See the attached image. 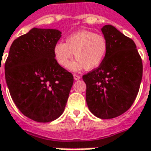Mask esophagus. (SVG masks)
Returning <instances> with one entry per match:
<instances>
[{
	"instance_id": "1",
	"label": "esophagus",
	"mask_w": 151,
	"mask_h": 151,
	"mask_svg": "<svg viewBox=\"0 0 151 151\" xmlns=\"http://www.w3.org/2000/svg\"><path fill=\"white\" fill-rule=\"evenodd\" d=\"M74 79L76 80V81H77V80H80L81 77H80V76L78 75H76V74H74Z\"/></svg>"
}]
</instances>
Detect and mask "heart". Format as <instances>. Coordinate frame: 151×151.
Returning a JSON list of instances; mask_svg holds the SVG:
<instances>
[{
    "mask_svg": "<svg viewBox=\"0 0 151 151\" xmlns=\"http://www.w3.org/2000/svg\"><path fill=\"white\" fill-rule=\"evenodd\" d=\"M107 50V42L103 35L89 30H81L70 35L66 43L59 42L55 44L54 54L57 63L65 68L75 53L77 60L70 65V70L77 71L85 68L91 70L101 65Z\"/></svg>",
    "mask_w": 151,
    "mask_h": 151,
    "instance_id": "b5f03b06",
    "label": "heart"
}]
</instances>
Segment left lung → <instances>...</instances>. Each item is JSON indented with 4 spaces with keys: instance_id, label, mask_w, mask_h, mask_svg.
I'll return each instance as SVG.
<instances>
[{
    "instance_id": "left-lung-1",
    "label": "left lung",
    "mask_w": 151,
    "mask_h": 151,
    "mask_svg": "<svg viewBox=\"0 0 151 151\" xmlns=\"http://www.w3.org/2000/svg\"><path fill=\"white\" fill-rule=\"evenodd\" d=\"M101 32L107 42L106 56L99 66L84 75L86 99L97 118L113 119L133 105L142 80L143 64L134 42L112 25Z\"/></svg>"
}]
</instances>
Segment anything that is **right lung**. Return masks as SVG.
<instances>
[{
	"label": "right lung",
	"instance_id": "1",
	"mask_svg": "<svg viewBox=\"0 0 151 151\" xmlns=\"http://www.w3.org/2000/svg\"><path fill=\"white\" fill-rule=\"evenodd\" d=\"M61 32L33 27L15 39L5 63V77L15 105L39 123L58 119L65 110L74 77L55 60ZM1 70V66H0Z\"/></svg>",
	"mask_w": 151,
	"mask_h": 151
}]
</instances>
